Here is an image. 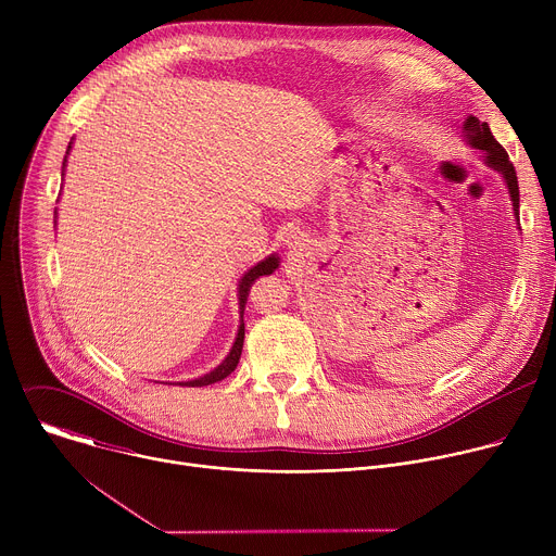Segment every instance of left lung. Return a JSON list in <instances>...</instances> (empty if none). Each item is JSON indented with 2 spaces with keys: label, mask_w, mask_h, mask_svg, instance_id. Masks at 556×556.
<instances>
[{
  "label": "left lung",
  "mask_w": 556,
  "mask_h": 556,
  "mask_svg": "<svg viewBox=\"0 0 556 556\" xmlns=\"http://www.w3.org/2000/svg\"><path fill=\"white\" fill-rule=\"evenodd\" d=\"M464 131H466V138L472 147L486 151L484 157H486L489 167H493L495 172H500L506 178V185H508V191H510V198H513V206H515V215L519 219V182H517V172L510 163L506 149L495 140L489 123H480L475 116L466 118Z\"/></svg>",
  "instance_id": "1"
}]
</instances>
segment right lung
Here are the masks:
<instances>
[{
	"mask_svg": "<svg viewBox=\"0 0 556 556\" xmlns=\"http://www.w3.org/2000/svg\"><path fill=\"white\" fill-rule=\"evenodd\" d=\"M277 266H279V260H277V255H273V257L260 262L255 268H251V270L242 277V281H240V312H242V314H244V307H247V299H249L251 283H253L257 277H262V275H270ZM242 348H244V319H242V324H240V330H237L235 345H232L230 354L224 358V363H222L217 369H213L211 374H206V376H202V378H198V380L180 382V384H182V387H204V384H213V382H217V380H224L230 371H235L237 363H240Z\"/></svg>",
	"mask_w": 556,
	"mask_h": 556,
	"instance_id": "right-lung-1",
	"label": "right lung"
}]
</instances>
